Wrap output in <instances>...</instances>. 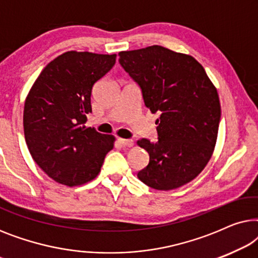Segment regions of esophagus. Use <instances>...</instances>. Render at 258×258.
<instances>
[{
	"label": "esophagus",
	"instance_id": "1",
	"mask_svg": "<svg viewBox=\"0 0 258 258\" xmlns=\"http://www.w3.org/2000/svg\"><path fill=\"white\" fill-rule=\"evenodd\" d=\"M118 142L122 144L123 147H133L134 141L133 140H126V139H118Z\"/></svg>",
	"mask_w": 258,
	"mask_h": 258
}]
</instances>
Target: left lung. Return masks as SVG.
Masks as SVG:
<instances>
[{"mask_svg": "<svg viewBox=\"0 0 258 258\" xmlns=\"http://www.w3.org/2000/svg\"><path fill=\"white\" fill-rule=\"evenodd\" d=\"M118 56L139 84L144 105L160 114L157 142H137L149 154V164L137 177L153 189L179 188L192 181L213 155L221 118L216 88L192 56L161 45Z\"/></svg>", "mask_w": 258, "mask_h": 258, "instance_id": "8db88e82", "label": "left lung"}]
</instances>
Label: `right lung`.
<instances>
[{"instance_id":"1","label":"right lung","mask_w":258,"mask_h":258,"mask_svg":"<svg viewBox=\"0 0 258 258\" xmlns=\"http://www.w3.org/2000/svg\"><path fill=\"white\" fill-rule=\"evenodd\" d=\"M116 55L67 51L48 63L26 98L24 137L36 164L54 181L74 186L98 175L115 137L87 128L94 84Z\"/></svg>"}]
</instances>
